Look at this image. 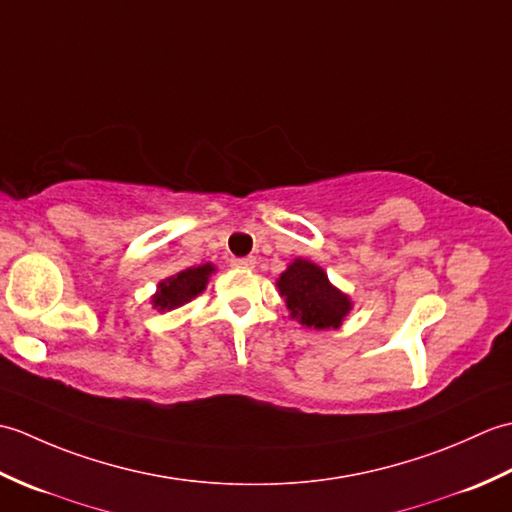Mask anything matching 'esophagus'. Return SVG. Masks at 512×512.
Instances as JSON below:
<instances>
[{
  "label": "esophagus",
  "mask_w": 512,
  "mask_h": 512,
  "mask_svg": "<svg viewBox=\"0 0 512 512\" xmlns=\"http://www.w3.org/2000/svg\"><path fill=\"white\" fill-rule=\"evenodd\" d=\"M231 266L250 270V268H255V257H235V259H231Z\"/></svg>",
  "instance_id": "esophagus-1"
}]
</instances>
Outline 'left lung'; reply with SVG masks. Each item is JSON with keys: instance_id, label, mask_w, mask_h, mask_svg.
I'll return each mask as SVG.
<instances>
[{"instance_id": "8db88e82", "label": "left lung", "mask_w": 512, "mask_h": 512, "mask_svg": "<svg viewBox=\"0 0 512 512\" xmlns=\"http://www.w3.org/2000/svg\"><path fill=\"white\" fill-rule=\"evenodd\" d=\"M277 286L281 297H286L292 319L314 330L339 328L352 308L350 299L330 284L328 275L306 259H295L279 277Z\"/></svg>"}]
</instances>
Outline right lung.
<instances>
[{
    "instance_id": "right-lung-1",
    "label": "right lung",
    "mask_w": 512,
    "mask_h": 512,
    "mask_svg": "<svg viewBox=\"0 0 512 512\" xmlns=\"http://www.w3.org/2000/svg\"><path fill=\"white\" fill-rule=\"evenodd\" d=\"M213 273V266H198V268H187L178 273L176 277H169L165 281H160V290L154 297V306L158 310H173L182 306V303L191 301L193 297H198L200 292L206 288V281H209V275Z\"/></svg>"
}]
</instances>
